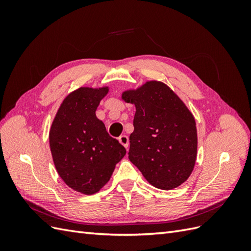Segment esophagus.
<instances>
[{
    "label": "esophagus",
    "mask_w": 251,
    "mask_h": 251,
    "mask_svg": "<svg viewBox=\"0 0 251 251\" xmlns=\"http://www.w3.org/2000/svg\"><path fill=\"white\" fill-rule=\"evenodd\" d=\"M119 142L123 144V146L126 148V149H127L128 148V137L126 135H123V136H120L119 137Z\"/></svg>",
    "instance_id": "1"
}]
</instances>
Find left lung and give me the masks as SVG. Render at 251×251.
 Masks as SVG:
<instances>
[{
	"label": "left lung",
	"mask_w": 251,
	"mask_h": 251,
	"mask_svg": "<svg viewBox=\"0 0 251 251\" xmlns=\"http://www.w3.org/2000/svg\"><path fill=\"white\" fill-rule=\"evenodd\" d=\"M121 100L135 104L128 159L153 186L170 191L185 182L198 149L193 113L162 81L149 80L128 89Z\"/></svg>",
	"instance_id": "1"
}]
</instances>
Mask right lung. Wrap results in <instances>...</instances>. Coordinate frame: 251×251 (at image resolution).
Returning <instances> with one entry per match:
<instances>
[{"mask_svg":"<svg viewBox=\"0 0 251 251\" xmlns=\"http://www.w3.org/2000/svg\"><path fill=\"white\" fill-rule=\"evenodd\" d=\"M108 92L107 86L73 91L60 103L50 127V150L59 177L83 195L100 192L126 153L96 117Z\"/></svg>","mask_w":251,"mask_h":251,"instance_id":"add662e5","label":"right lung"}]
</instances>
